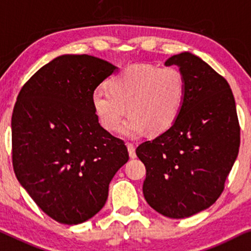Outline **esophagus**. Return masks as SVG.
<instances>
[{"label":"esophagus","mask_w":251,"mask_h":251,"mask_svg":"<svg viewBox=\"0 0 251 251\" xmlns=\"http://www.w3.org/2000/svg\"><path fill=\"white\" fill-rule=\"evenodd\" d=\"M127 150H128V155H129V157H131V158H135L136 157V153H135V148H134V146L132 145V143H127Z\"/></svg>","instance_id":"esophagus-1"}]
</instances>
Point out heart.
Segmentation results:
<instances>
[{
    "label": "heart",
    "instance_id": "heart-1",
    "mask_svg": "<svg viewBox=\"0 0 251 251\" xmlns=\"http://www.w3.org/2000/svg\"><path fill=\"white\" fill-rule=\"evenodd\" d=\"M108 88L109 93H93V110L108 132H116L127 112L129 118L119 132L128 139L147 132L153 136L168 132L178 120L186 98L185 76L176 68L129 65L110 78Z\"/></svg>",
    "mask_w": 251,
    "mask_h": 251
}]
</instances>
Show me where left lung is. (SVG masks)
<instances>
[{
    "label": "left lung",
    "instance_id": "obj_1",
    "mask_svg": "<svg viewBox=\"0 0 251 251\" xmlns=\"http://www.w3.org/2000/svg\"><path fill=\"white\" fill-rule=\"evenodd\" d=\"M186 98L172 128L136 148L147 173L143 196L169 218H187L217 201L240 147L235 100L228 82L192 52L173 55Z\"/></svg>",
    "mask_w": 251,
    "mask_h": 251
}]
</instances>
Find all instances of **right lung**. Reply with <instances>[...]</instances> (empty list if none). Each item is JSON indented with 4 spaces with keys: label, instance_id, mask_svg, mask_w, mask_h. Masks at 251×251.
<instances>
[{
    "label": "right lung",
    "instance_id": "right-lung-1",
    "mask_svg": "<svg viewBox=\"0 0 251 251\" xmlns=\"http://www.w3.org/2000/svg\"><path fill=\"white\" fill-rule=\"evenodd\" d=\"M117 70L91 55H61L35 72L17 98L13 170L33 201L58 223L76 225L94 217L128 160L126 146L100 125L91 101Z\"/></svg>",
    "mask_w": 251,
    "mask_h": 251
}]
</instances>
